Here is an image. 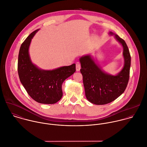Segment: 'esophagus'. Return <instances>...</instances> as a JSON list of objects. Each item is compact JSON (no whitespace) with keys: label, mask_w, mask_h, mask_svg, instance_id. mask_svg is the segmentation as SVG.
<instances>
[{"label":"esophagus","mask_w":147,"mask_h":147,"mask_svg":"<svg viewBox=\"0 0 147 147\" xmlns=\"http://www.w3.org/2000/svg\"><path fill=\"white\" fill-rule=\"evenodd\" d=\"M76 66V70H77V71H80V69H81V64L79 63H77Z\"/></svg>","instance_id":"obj_1"}]
</instances>
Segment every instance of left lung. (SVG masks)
I'll use <instances>...</instances> for the list:
<instances>
[{"mask_svg": "<svg viewBox=\"0 0 147 147\" xmlns=\"http://www.w3.org/2000/svg\"><path fill=\"white\" fill-rule=\"evenodd\" d=\"M110 34L113 35L111 32ZM116 39L123 45L125 64L123 70L117 76L107 74L95 63L90 55L80 59L83 82L86 98L96 105H105L110 103L125 91L129 79L131 55L128 47L124 39L118 35H115Z\"/></svg>", "mask_w": 147, "mask_h": 147, "instance_id": "left-lung-1", "label": "left lung"}]
</instances>
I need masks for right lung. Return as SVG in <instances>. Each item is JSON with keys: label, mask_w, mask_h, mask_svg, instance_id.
I'll return each instance as SVG.
<instances>
[{"label": "right lung", "mask_w": 147, "mask_h": 147, "mask_svg": "<svg viewBox=\"0 0 147 147\" xmlns=\"http://www.w3.org/2000/svg\"><path fill=\"white\" fill-rule=\"evenodd\" d=\"M38 30L31 32L21 45L18 72L22 84L34 100L41 104H53L62 98V83L76 71V64L53 70H42L33 65L30 59L28 48Z\"/></svg>", "instance_id": "1"}]
</instances>
